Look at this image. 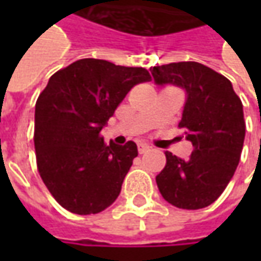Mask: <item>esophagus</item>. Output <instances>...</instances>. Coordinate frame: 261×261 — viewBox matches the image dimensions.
<instances>
[{
  "mask_svg": "<svg viewBox=\"0 0 261 261\" xmlns=\"http://www.w3.org/2000/svg\"><path fill=\"white\" fill-rule=\"evenodd\" d=\"M149 148H151V146L146 145V144H142V142L138 144V151H139V154H145V152L149 151Z\"/></svg>",
  "mask_w": 261,
  "mask_h": 261,
  "instance_id": "obj_1",
  "label": "esophagus"
}]
</instances>
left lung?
I'll list each match as a JSON object with an SVG mask.
<instances>
[{
    "instance_id": "obj_1",
    "label": "left lung",
    "mask_w": 261,
    "mask_h": 261,
    "mask_svg": "<svg viewBox=\"0 0 261 261\" xmlns=\"http://www.w3.org/2000/svg\"><path fill=\"white\" fill-rule=\"evenodd\" d=\"M151 74L158 87L185 90L178 126L195 146L189 160L167 151L166 167L155 177L160 193L175 207H206L225 190L240 163L246 136L243 103L228 78L199 62L154 66Z\"/></svg>"
}]
</instances>
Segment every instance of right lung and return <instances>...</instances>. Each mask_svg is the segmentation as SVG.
Masks as SVG:
<instances>
[{
    "mask_svg": "<svg viewBox=\"0 0 261 261\" xmlns=\"http://www.w3.org/2000/svg\"><path fill=\"white\" fill-rule=\"evenodd\" d=\"M149 80L145 68L93 58L49 78L36 101V160L43 183L66 211L98 214L117 199L138 146L106 145L100 132L130 88Z\"/></svg>",
    "mask_w": 261,
    "mask_h": 261,
    "instance_id": "add662e5",
    "label": "right lung"
}]
</instances>
